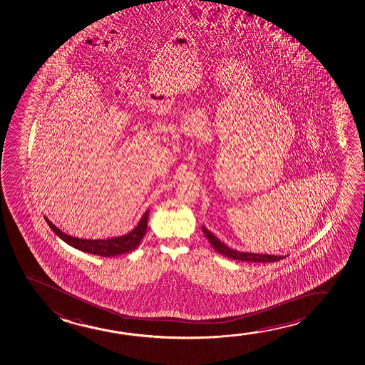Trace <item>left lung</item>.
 <instances>
[{"label":"left lung","mask_w":365,"mask_h":365,"mask_svg":"<svg viewBox=\"0 0 365 365\" xmlns=\"http://www.w3.org/2000/svg\"><path fill=\"white\" fill-rule=\"evenodd\" d=\"M202 232L207 235V240L210 242V245L214 247V250H217L220 255L229 257L235 261L243 262H277L283 259V256H273V255H258V253H247V252H240V250H234L229 248L228 245H224L220 240L212 233L209 232L205 227H202Z\"/></svg>","instance_id":"obj_1"}]
</instances>
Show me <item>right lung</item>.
I'll return each instance as SVG.
<instances>
[{"label":"right lung","instance_id":"right-lung-1","mask_svg":"<svg viewBox=\"0 0 365 365\" xmlns=\"http://www.w3.org/2000/svg\"><path fill=\"white\" fill-rule=\"evenodd\" d=\"M147 219H148V210L142 217L140 223L137 224L136 228L132 230L131 233L125 234L123 237L110 238V240H81L71 237L68 234L63 233L59 228H56L54 224L50 222L49 219L45 217V220L49 224L50 228L54 230L55 234L66 242L68 245L74 247L76 250L87 252L91 255L102 257H115L120 255H125L131 250H135L141 243L143 235L146 234Z\"/></svg>","mask_w":365,"mask_h":365}]
</instances>
